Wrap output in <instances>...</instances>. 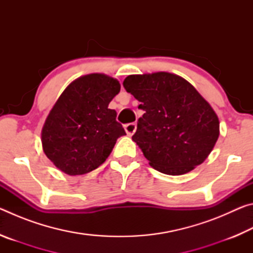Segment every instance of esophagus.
Returning a JSON list of instances; mask_svg holds the SVG:
<instances>
[{
    "label": "esophagus",
    "mask_w": 253,
    "mask_h": 253,
    "mask_svg": "<svg viewBox=\"0 0 253 253\" xmlns=\"http://www.w3.org/2000/svg\"><path fill=\"white\" fill-rule=\"evenodd\" d=\"M125 130H126V132H127V135H129V136H131L132 134H134V132L136 131V128H137V126H136V124L135 123H130V124H126L125 125Z\"/></svg>",
    "instance_id": "obj_1"
}]
</instances>
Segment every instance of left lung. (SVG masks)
<instances>
[{
	"instance_id": "obj_1",
	"label": "left lung",
	"mask_w": 253,
	"mask_h": 253,
	"mask_svg": "<svg viewBox=\"0 0 253 253\" xmlns=\"http://www.w3.org/2000/svg\"><path fill=\"white\" fill-rule=\"evenodd\" d=\"M123 84L145 111L132 140L152 168L182 175L207 160L219 138L220 122L188 81L169 72H155L128 76Z\"/></svg>"
}]
</instances>
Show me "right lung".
<instances>
[{
    "mask_svg": "<svg viewBox=\"0 0 253 253\" xmlns=\"http://www.w3.org/2000/svg\"><path fill=\"white\" fill-rule=\"evenodd\" d=\"M121 91L117 79L102 74L83 76L68 85L42 128L46 157L68 175L87 174L110 155L126 135L108 105Z\"/></svg>",
    "mask_w": 253,
    "mask_h": 253,
    "instance_id": "1",
    "label": "right lung"
}]
</instances>
